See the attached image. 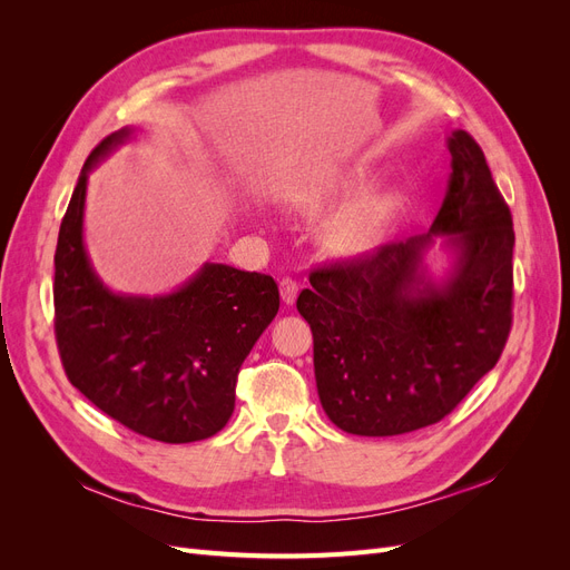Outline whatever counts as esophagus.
<instances>
[{
    "mask_svg": "<svg viewBox=\"0 0 570 570\" xmlns=\"http://www.w3.org/2000/svg\"><path fill=\"white\" fill-rule=\"evenodd\" d=\"M297 292H299L297 281H292V278H283L281 281V297H283L285 304H295Z\"/></svg>",
    "mask_w": 570,
    "mask_h": 570,
    "instance_id": "34e87169",
    "label": "esophagus"
}]
</instances>
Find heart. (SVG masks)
Listing matches in <instances>:
<instances>
[{"instance_id":"1","label":"heart","mask_w":570,"mask_h":570,"mask_svg":"<svg viewBox=\"0 0 570 570\" xmlns=\"http://www.w3.org/2000/svg\"><path fill=\"white\" fill-rule=\"evenodd\" d=\"M366 164L333 166L308 178L295 195V209L306 218L327 220L323 239L337 256H358L377 247L402 214V197L392 187H375Z\"/></svg>"}]
</instances>
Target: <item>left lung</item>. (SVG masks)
<instances>
[{
    "label": "left lung",
    "instance_id": "8db88e82",
    "mask_svg": "<svg viewBox=\"0 0 570 570\" xmlns=\"http://www.w3.org/2000/svg\"><path fill=\"white\" fill-rule=\"evenodd\" d=\"M446 149L452 176L430 230L314 271L297 299L323 411L344 433L390 438L442 421L507 344L511 212L469 132L454 130ZM435 236L455 258L440 282L424 266Z\"/></svg>",
    "mask_w": 570,
    "mask_h": 570
}]
</instances>
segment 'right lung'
I'll return each mask as SVG.
<instances>
[{
  "label": "right lung",
  "mask_w": 570,
  "mask_h": 570,
  "mask_svg": "<svg viewBox=\"0 0 570 570\" xmlns=\"http://www.w3.org/2000/svg\"><path fill=\"white\" fill-rule=\"evenodd\" d=\"M130 135L120 128L92 149L61 220L57 344L68 381L107 416L159 442H197L233 416L239 366L281 295L271 275L209 262L157 297L118 295L99 281L82 239L88 176Z\"/></svg>",
  "instance_id": "right-lung-1"
}]
</instances>
